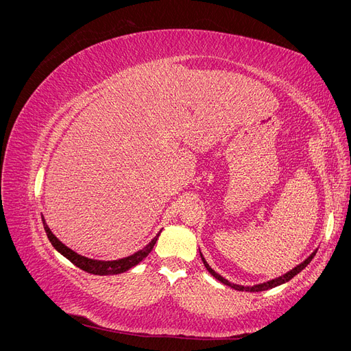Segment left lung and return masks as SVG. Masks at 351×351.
Returning <instances> with one entry per match:
<instances>
[{
    "label": "left lung",
    "mask_w": 351,
    "mask_h": 351,
    "mask_svg": "<svg viewBox=\"0 0 351 351\" xmlns=\"http://www.w3.org/2000/svg\"><path fill=\"white\" fill-rule=\"evenodd\" d=\"M316 254V250L311 254L309 258H307L304 262H302L300 265H297V267L294 268V269H291V271H289L287 274H284L282 277H278V278H275V280H271V281H268V282H263V284H258V285H253V287H244V285H239V284H232V282H230L228 280H226V278H222L219 274H217L214 269H212L209 265L206 263V261H205V258L202 256V261H204V263H205V267H206V269L214 275V277L218 280V281H221V282H224L226 285H230L231 289H234V290H239V291H265V290H269V289H274V287H277V285H281V284H284V282H287V281H290L293 277H295L297 274H299L300 271H303L307 265L311 263V261L313 259V256Z\"/></svg>",
    "instance_id": "1"
}]
</instances>
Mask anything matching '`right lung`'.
<instances>
[{"instance_id":"add662e5","label":"right lung","mask_w":351,"mask_h":351,"mask_svg":"<svg viewBox=\"0 0 351 351\" xmlns=\"http://www.w3.org/2000/svg\"><path fill=\"white\" fill-rule=\"evenodd\" d=\"M44 221V228H45V232L47 236L51 241L52 246H54L62 256H66L71 263L76 265L77 268L86 271L89 274H93V275H114V274H121V272H125L129 271L130 268L136 267L137 263L142 262L147 254H149L155 246V243L159 237V234H156V237H154V240L147 244V246L139 252H136L134 254H132V256H127L124 259H119V261H93V259H89V258H84V256H80V254H77L76 252H73L71 249H69L67 246H64L54 234H52L49 227L45 224V219Z\"/></svg>"}]
</instances>
